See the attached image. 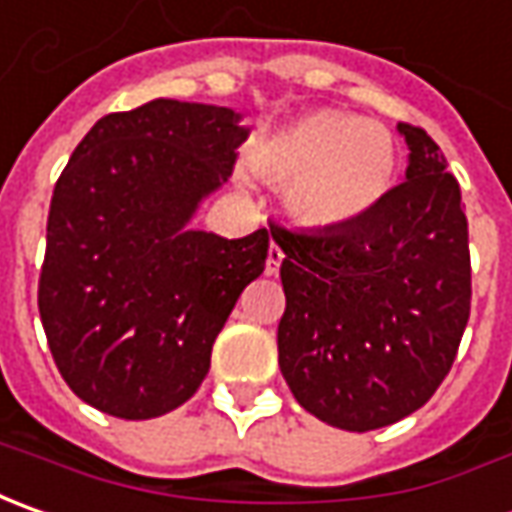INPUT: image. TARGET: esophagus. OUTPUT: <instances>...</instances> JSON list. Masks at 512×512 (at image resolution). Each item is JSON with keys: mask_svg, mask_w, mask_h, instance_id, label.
<instances>
[{"mask_svg": "<svg viewBox=\"0 0 512 512\" xmlns=\"http://www.w3.org/2000/svg\"><path fill=\"white\" fill-rule=\"evenodd\" d=\"M283 249L277 246V243H272L269 246V257H266V274H277L280 272V263H283Z\"/></svg>", "mask_w": 512, "mask_h": 512, "instance_id": "esophagus-1", "label": "esophagus"}]
</instances>
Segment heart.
<instances>
[{
	"label": "heart",
	"instance_id": "b5f03b06",
	"mask_svg": "<svg viewBox=\"0 0 512 512\" xmlns=\"http://www.w3.org/2000/svg\"><path fill=\"white\" fill-rule=\"evenodd\" d=\"M252 169L286 186V209L309 229H345L385 201L397 172L391 133L343 110H311L252 150Z\"/></svg>",
	"mask_w": 512,
	"mask_h": 512
}]
</instances>
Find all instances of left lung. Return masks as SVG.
<instances>
[{
  "instance_id": "8db88e82",
  "label": "left lung",
  "mask_w": 512,
  "mask_h": 512,
  "mask_svg": "<svg viewBox=\"0 0 512 512\" xmlns=\"http://www.w3.org/2000/svg\"><path fill=\"white\" fill-rule=\"evenodd\" d=\"M405 181L345 229L291 232L277 362L294 399L334 428L377 431L436 394L470 317L462 189L422 127L399 124Z\"/></svg>"
}]
</instances>
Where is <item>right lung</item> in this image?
<instances>
[{
	"mask_svg": "<svg viewBox=\"0 0 512 512\" xmlns=\"http://www.w3.org/2000/svg\"><path fill=\"white\" fill-rule=\"evenodd\" d=\"M249 138L240 113L155 98L98 118L56 181L39 314L56 368L118 419L169 414L198 391L269 232L189 229Z\"/></svg>",
	"mask_w": 512,
	"mask_h": 512,
	"instance_id": "right-lung-1",
	"label": "right lung"
}]
</instances>
